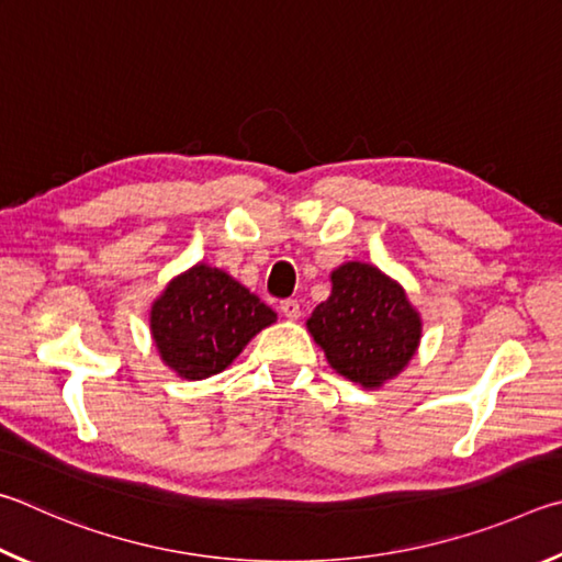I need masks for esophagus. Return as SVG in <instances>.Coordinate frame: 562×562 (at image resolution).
Returning a JSON list of instances; mask_svg holds the SVG:
<instances>
[{
	"mask_svg": "<svg viewBox=\"0 0 562 562\" xmlns=\"http://www.w3.org/2000/svg\"><path fill=\"white\" fill-rule=\"evenodd\" d=\"M281 313L283 316H286L289 321H296L299 316H301V306H299V301L296 299H286V301H281Z\"/></svg>",
	"mask_w": 562,
	"mask_h": 562,
	"instance_id": "esophagus-1",
	"label": "esophagus"
}]
</instances>
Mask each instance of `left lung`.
<instances>
[{
    "instance_id": "1",
    "label": "left lung",
    "mask_w": 562,
    "mask_h": 562,
    "mask_svg": "<svg viewBox=\"0 0 562 562\" xmlns=\"http://www.w3.org/2000/svg\"><path fill=\"white\" fill-rule=\"evenodd\" d=\"M333 291L308 318L333 370L362 387H380L415 356L422 323L395 281L370 263L330 273Z\"/></svg>"
}]
</instances>
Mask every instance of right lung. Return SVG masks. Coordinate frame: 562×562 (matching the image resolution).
<instances>
[{"label":"right lung","mask_w":562,"mask_h":562,"mask_svg":"<svg viewBox=\"0 0 562 562\" xmlns=\"http://www.w3.org/2000/svg\"><path fill=\"white\" fill-rule=\"evenodd\" d=\"M276 313L239 281L196 263L153 303L150 328L162 360L177 375L204 380L222 372Z\"/></svg>","instance_id":"1"}]
</instances>
